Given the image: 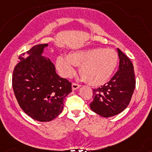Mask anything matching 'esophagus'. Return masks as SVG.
<instances>
[{
	"instance_id": "obj_1",
	"label": "esophagus",
	"mask_w": 152,
	"mask_h": 152,
	"mask_svg": "<svg viewBox=\"0 0 152 152\" xmlns=\"http://www.w3.org/2000/svg\"><path fill=\"white\" fill-rule=\"evenodd\" d=\"M80 86H81V85H79V84L73 83V84H72V89H73V90L77 89V88H80Z\"/></svg>"
}]
</instances>
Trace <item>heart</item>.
Wrapping results in <instances>:
<instances>
[{"label":"heart","mask_w":152,"mask_h":152,"mask_svg":"<svg viewBox=\"0 0 152 152\" xmlns=\"http://www.w3.org/2000/svg\"><path fill=\"white\" fill-rule=\"evenodd\" d=\"M118 63V56L111 49L96 48L70 53L67 57L59 56L56 67L61 75L71 77L75 66H81L80 72L85 81L91 85L106 83L113 74Z\"/></svg>","instance_id":"heart-1"}]
</instances>
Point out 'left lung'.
Returning a JSON list of instances; mask_svg holds the SVG:
<instances>
[{"label":"left lung","instance_id":"1","mask_svg":"<svg viewBox=\"0 0 152 152\" xmlns=\"http://www.w3.org/2000/svg\"><path fill=\"white\" fill-rule=\"evenodd\" d=\"M120 65L110 81L93 89L92 111L103 117H110L123 112L130 103L136 81L132 62L120 49H117Z\"/></svg>","mask_w":152,"mask_h":152}]
</instances>
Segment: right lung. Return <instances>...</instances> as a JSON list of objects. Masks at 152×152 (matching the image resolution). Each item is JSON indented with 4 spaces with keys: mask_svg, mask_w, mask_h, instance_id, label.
I'll list each match as a JSON object with an SVG mask.
<instances>
[{
    "mask_svg": "<svg viewBox=\"0 0 152 152\" xmlns=\"http://www.w3.org/2000/svg\"><path fill=\"white\" fill-rule=\"evenodd\" d=\"M47 44L34 46L20 55L15 67L12 87L20 107L28 116L48 122L61 114L71 83L56 73L54 64L42 56Z\"/></svg>",
    "mask_w": 152,
    "mask_h": 152,
    "instance_id": "1",
    "label": "right lung"
}]
</instances>
